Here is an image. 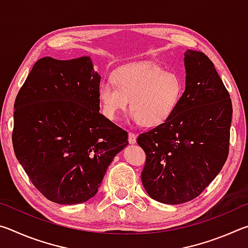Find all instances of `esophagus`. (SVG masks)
Returning a JSON list of instances; mask_svg holds the SVG:
<instances>
[{"label": "esophagus", "instance_id": "esophagus-1", "mask_svg": "<svg viewBox=\"0 0 248 248\" xmlns=\"http://www.w3.org/2000/svg\"><path fill=\"white\" fill-rule=\"evenodd\" d=\"M128 140H129V143L134 144L137 142V134L134 133V132H129Z\"/></svg>", "mask_w": 248, "mask_h": 248}]
</instances>
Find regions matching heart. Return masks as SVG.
Returning a JSON list of instances; mask_svg holds the SVG:
<instances>
[{
	"label": "heart",
	"instance_id": "obj_1",
	"mask_svg": "<svg viewBox=\"0 0 248 248\" xmlns=\"http://www.w3.org/2000/svg\"><path fill=\"white\" fill-rule=\"evenodd\" d=\"M114 84L102 82L98 98L103 114L116 120L130 100L131 119L144 127H157L170 118L183 95V82L175 72L148 62L123 66L112 75Z\"/></svg>",
	"mask_w": 248,
	"mask_h": 248
}]
</instances>
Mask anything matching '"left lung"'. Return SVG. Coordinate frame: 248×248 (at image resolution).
I'll return each mask as SVG.
<instances>
[{
    "label": "left lung",
    "instance_id": "1",
    "mask_svg": "<svg viewBox=\"0 0 248 248\" xmlns=\"http://www.w3.org/2000/svg\"><path fill=\"white\" fill-rule=\"evenodd\" d=\"M184 61L186 89L174 114L137 139L146 155L144 189L167 204L197 198L229 155L233 112L229 92L204 53L187 50Z\"/></svg>",
    "mask_w": 248,
    "mask_h": 248
}]
</instances>
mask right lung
<instances>
[{
  "label": "right lung",
  "mask_w": 248,
  "mask_h": 248,
  "mask_svg": "<svg viewBox=\"0 0 248 248\" xmlns=\"http://www.w3.org/2000/svg\"><path fill=\"white\" fill-rule=\"evenodd\" d=\"M100 75L90 57L39 59L14 104L16 157L37 189L60 204L96 195L128 132L99 112Z\"/></svg>",
  "instance_id": "1"
}]
</instances>
